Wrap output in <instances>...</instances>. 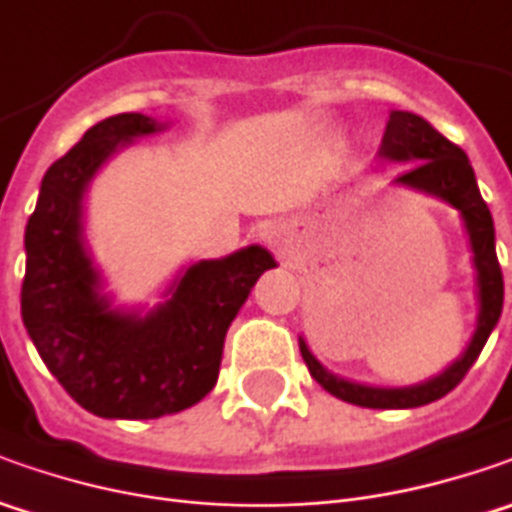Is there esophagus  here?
I'll return each instance as SVG.
<instances>
[{
    "label": "esophagus",
    "instance_id": "obj_1",
    "mask_svg": "<svg viewBox=\"0 0 512 512\" xmlns=\"http://www.w3.org/2000/svg\"><path fill=\"white\" fill-rule=\"evenodd\" d=\"M270 239H282V230H270Z\"/></svg>",
    "mask_w": 512,
    "mask_h": 512
}]
</instances>
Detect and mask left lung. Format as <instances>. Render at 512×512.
Wrapping results in <instances>:
<instances>
[{
  "label": "left lung",
  "mask_w": 512,
  "mask_h": 512,
  "mask_svg": "<svg viewBox=\"0 0 512 512\" xmlns=\"http://www.w3.org/2000/svg\"><path fill=\"white\" fill-rule=\"evenodd\" d=\"M379 156L393 162H410L402 176H396L399 185L416 187L424 193H433L453 205L462 213L470 247H473V265H476V282H479V322L476 333L467 344L462 356L450 364L444 373H439L430 382L416 387H367V384L347 382L333 373H327L319 359L307 350L305 339H299V350L305 359L307 370L316 382L325 387L330 396L342 402L387 410V407H422L447 396L456 384L467 376V370L479 359L487 336L502 316L504 305V279L499 259H496V230L490 207L479 193L476 173L470 168V159L459 145L444 139L439 130L422 116L407 113V110H390L387 128H384L382 148Z\"/></svg>",
  "instance_id": "left-lung-1"
}]
</instances>
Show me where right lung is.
<instances>
[{
	"instance_id": "right-lung-1",
	"label": "right lung",
	"mask_w": 512,
	"mask_h": 512,
	"mask_svg": "<svg viewBox=\"0 0 512 512\" xmlns=\"http://www.w3.org/2000/svg\"><path fill=\"white\" fill-rule=\"evenodd\" d=\"M162 128L142 113L93 125L50 165L25 227L22 322L70 399L102 419H159L202 402L219 379L227 327L276 267L250 245L187 267L148 316L110 307L82 239V196L116 150Z\"/></svg>"
}]
</instances>
